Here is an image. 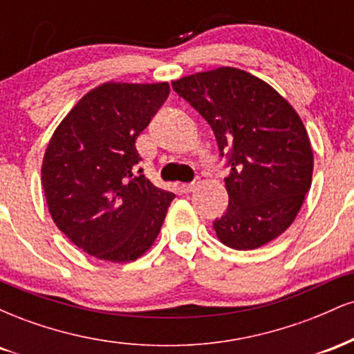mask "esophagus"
I'll return each instance as SVG.
<instances>
[{
    "instance_id": "1",
    "label": "esophagus",
    "mask_w": 354,
    "mask_h": 354,
    "mask_svg": "<svg viewBox=\"0 0 354 354\" xmlns=\"http://www.w3.org/2000/svg\"><path fill=\"white\" fill-rule=\"evenodd\" d=\"M200 186V180H193L191 183H186V185H181V191L183 193H191Z\"/></svg>"
}]
</instances>
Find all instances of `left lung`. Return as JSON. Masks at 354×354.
Returning a JSON list of instances; mask_svg holds the SVG:
<instances>
[{
	"label": "left lung",
	"mask_w": 354,
	"mask_h": 354,
	"mask_svg": "<svg viewBox=\"0 0 354 354\" xmlns=\"http://www.w3.org/2000/svg\"><path fill=\"white\" fill-rule=\"evenodd\" d=\"M173 89L208 121L225 178L228 208L213 221L233 250H254L290 228L310 191L313 151L303 121L270 84L236 68L196 73Z\"/></svg>",
	"instance_id": "obj_1"
}]
</instances>
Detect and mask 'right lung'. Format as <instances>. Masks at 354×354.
I'll return each instance as SVG.
<instances>
[{
  "instance_id": "obj_1",
  "label": "right lung",
  "mask_w": 354,
  "mask_h": 354,
  "mask_svg": "<svg viewBox=\"0 0 354 354\" xmlns=\"http://www.w3.org/2000/svg\"><path fill=\"white\" fill-rule=\"evenodd\" d=\"M168 96V83L101 84L56 128L43 158L44 196L53 221L84 253L128 263L160 233L174 194L136 171L135 143Z\"/></svg>"
}]
</instances>
